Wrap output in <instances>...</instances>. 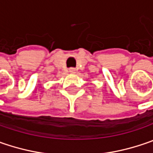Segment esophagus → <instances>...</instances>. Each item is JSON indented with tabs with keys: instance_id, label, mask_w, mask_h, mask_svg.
<instances>
[{
	"instance_id": "obj_1",
	"label": "esophagus",
	"mask_w": 153,
	"mask_h": 153,
	"mask_svg": "<svg viewBox=\"0 0 153 153\" xmlns=\"http://www.w3.org/2000/svg\"><path fill=\"white\" fill-rule=\"evenodd\" d=\"M75 72H76V70L74 68H70L69 69V73H71V74H74Z\"/></svg>"
}]
</instances>
